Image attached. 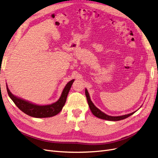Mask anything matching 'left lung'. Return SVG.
<instances>
[{
    "mask_svg": "<svg viewBox=\"0 0 158 158\" xmlns=\"http://www.w3.org/2000/svg\"><path fill=\"white\" fill-rule=\"evenodd\" d=\"M85 96H86L87 98V101L89 105V109L91 110V111L93 113L95 117H97L98 118L104 119V120H107V121H121L123 120V119H125L128 117H130L132 114H133L136 111L132 112L131 113H129L127 114H125V115H122V116H117V117H114V116H109L108 114H106V113H104L102 112L101 110H99L98 108H97L94 106V104L93 102L91 101V99L89 97V93L88 92L87 89L85 88Z\"/></svg>",
    "mask_w": 158,
    "mask_h": 158,
    "instance_id": "obj_1",
    "label": "left lung"
}]
</instances>
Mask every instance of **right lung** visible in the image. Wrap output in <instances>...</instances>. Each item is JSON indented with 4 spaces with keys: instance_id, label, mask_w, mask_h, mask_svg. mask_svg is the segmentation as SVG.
<instances>
[{
    "instance_id": "obj_1",
    "label": "right lung",
    "mask_w": 158,
    "mask_h": 158,
    "mask_svg": "<svg viewBox=\"0 0 158 158\" xmlns=\"http://www.w3.org/2000/svg\"><path fill=\"white\" fill-rule=\"evenodd\" d=\"M74 80H72L65 85V87L62 92L60 98L57 102L47 106H39L34 104L26 100L22 99L13 95L9 90L6 84L7 92L9 97L12 100L16 106L20 109L22 111L35 118H46L53 117L60 113V111L64 107L67 98V95L70 89V88L74 82Z\"/></svg>"
}]
</instances>
